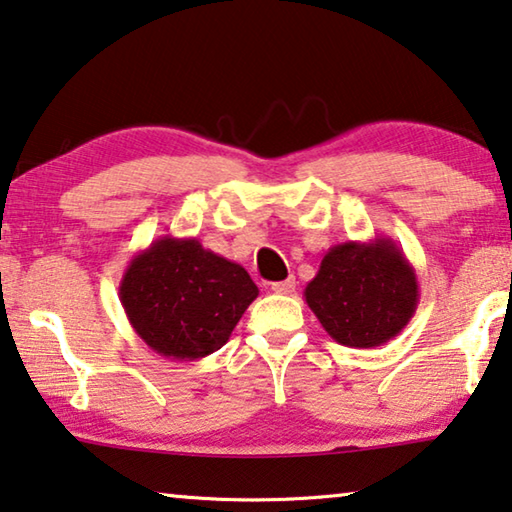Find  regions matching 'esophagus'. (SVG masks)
Returning <instances> with one entry per match:
<instances>
[{
    "mask_svg": "<svg viewBox=\"0 0 512 512\" xmlns=\"http://www.w3.org/2000/svg\"><path fill=\"white\" fill-rule=\"evenodd\" d=\"M271 289H273V292H276V294H292L294 289H296V278L289 276V278L280 280V282H273Z\"/></svg>",
    "mask_w": 512,
    "mask_h": 512,
    "instance_id": "esophagus-1",
    "label": "esophagus"
}]
</instances>
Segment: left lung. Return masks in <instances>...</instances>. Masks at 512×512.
Segmentation results:
<instances>
[{
    "label": "left lung",
    "mask_w": 512,
    "mask_h": 512,
    "mask_svg": "<svg viewBox=\"0 0 512 512\" xmlns=\"http://www.w3.org/2000/svg\"><path fill=\"white\" fill-rule=\"evenodd\" d=\"M305 303L335 342L370 349L400 335L414 317L418 278L407 255L388 236L329 248Z\"/></svg>",
    "instance_id": "left-lung-1"
}]
</instances>
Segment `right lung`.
Here are the masks:
<instances>
[{
	"label": "right lung",
	"mask_w": 512,
	"mask_h": 512,
	"mask_svg": "<svg viewBox=\"0 0 512 512\" xmlns=\"http://www.w3.org/2000/svg\"><path fill=\"white\" fill-rule=\"evenodd\" d=\"M259 289L241 264L195 236L165 234L128 262L119 301L133 331L158 356L197 361L230 340Z\"/></svg>",
	"instance_id": "add662e5"
}]
</instances>
